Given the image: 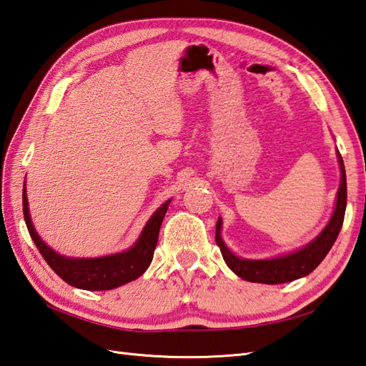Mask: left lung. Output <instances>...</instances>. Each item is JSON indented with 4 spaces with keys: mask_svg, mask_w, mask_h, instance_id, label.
<instances>
[{
    "mask_svg": "<svg viewBox=\"0 0 366 366\" xmlns=\"http://www.w3.org/2000/svg\"><path fill=\"white\" fill-rule=\"evenodd\" d=\"M338 164H340L342 180L340 188L337 192L334 214L329 224L310 244L302 247L301 250H297L289 254H284L273 259H242L228 250L224 240L220 237L222 219L217 220L216 225V242L220 248V253L224 256L227 265L233 270L237 276L250 281V282H261V284H282L289 281H295L302 276L314 272L318 264L325 259V256L331 250L335 239L340 233L345 209H346V172L342 155L337 154Z\"/></svg>",
    "mask_w": 366,
    "mask_h": 366,
    "instance_id": "obj_1",
    "label": "left lung"
}]
</instances>
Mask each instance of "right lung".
Masks as SVG:
<instances>
[{
	"mask_svg": "<svg viewBox=\"0 0 366 366\" xmlns=\"http://www.w3.org/2000/svg\"><path fill=\"white\" fill-rule=\"evenodd\" d=\"M169 203H171V200L163 203L154 212V216L149 219L135 245L129 248L127 252L102 257L77 259V257H66L56 253L35 233L29 216L26 184L23 189V214L26 227H28L29 234L35 247L39 248L40 254L43 256V259L69 286L85 290H112L137 280L138 276L147 270V267L152 262L158 242L159 227H162Z\"/></svg>",
	"mask_w": 366,
	"mask_h": 366,
	"instance_id": "right-lung-1",
	"label": "right lung"
}]
</instances>
